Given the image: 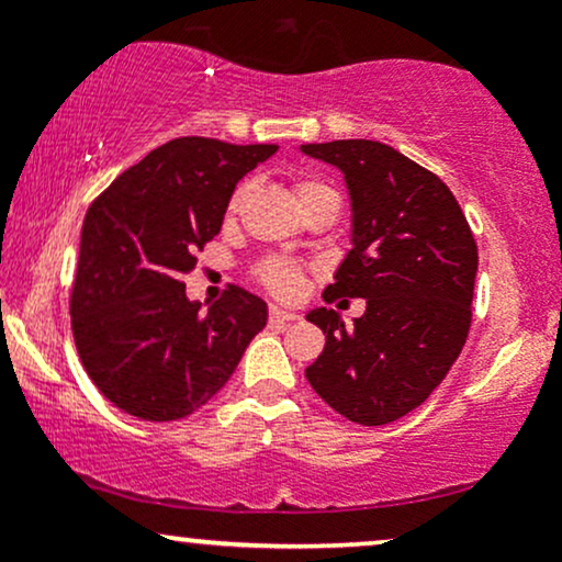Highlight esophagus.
<instances>
[{
    "label": "esophagus",
    "mask_w": 562,
    "mask_h": 562,
    "mask_svg": "<svg viewBox=\"0 0 562 562\" xmlns=\"http://www.w3.org/2000/svg\"><path fill=\"white\" fill-rule=\"evenodd\" d=\"M269 319H272V322H280V325H285V322H295V319H301V314L288 312V308H280V306H269Z\"/></svg>",
    "instance_id": "obj_1"
}]
</instances>
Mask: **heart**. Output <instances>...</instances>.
<instances>
[{
	"instance_id": "heart-1",
	"label": "heart",
	"mask_w": 562,
	"mask_h": 562,
	"mask_svg": "<svg viewBox=\"0 0 562 562\" xmlns=\"http://www.w3.org/2000/svg\"><path fill=\"white\" fill-rule=\"evenodd\" d=\"M250 192H254V184L250 182H240L235 187V192H232L229 205H227L229 216L240 214V211L245 209V203H248ZM330 195H335V190L330 184L319 182V179L303 177L295 182V198H299L301 209H306V205L317 203V200L330 198ZM256 277H259V282L269 290V293L280 295V299H293V295L301 293L303 280H306V272H303L301 263H295L290 259H267L259 263Z\"/></svg>"
}]
</instances>
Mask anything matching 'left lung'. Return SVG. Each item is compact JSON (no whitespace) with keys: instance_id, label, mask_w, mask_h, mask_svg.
I'll return each instance as SVG.
<instances>
[{"instance_id":"1","label":"left lung","mask_w":562,"mask_h":562,"mask_svg":"<svg viewBox=\"0 0 562 562\" xmlns=\"http://www.w3.org/2000/svg\"><path fill=\"white\" fill-rule=\"evenodd\" d=\"M301 150L344 173L351 198V250L325 301L367 303L353 327L327 306L306 314L325 333L306 380L351 423H393L434 393L465 346L479 272L473 232L449 187L383 142Z\"/></svg>"}]
</instances>
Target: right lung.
I'll return each mask as SVG.
<instances>
[{
	"mask_svg": "<svg viewBox=\"0 0 562 562\" xmlns=\"http://www.w3.org/2000/svg\"><path fill=\"white\" fill-rule=\"evenodd\" d=\"M277 145L179 137L147 153L89 205L70 290V327L87 375L126 415L169 423L232 378L267 303L232 285L209 312L182 277L214 240L235 187Z\"/></svg>",
	"mask_w": 562,
	"mask_h": 562,
	"instance_id": "obj_1",
	"label": "right lung"
}]
</instances>
